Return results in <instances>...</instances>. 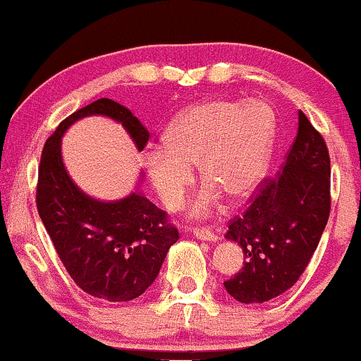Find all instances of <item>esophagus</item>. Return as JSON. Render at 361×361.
I'll use <instances>...</instances> for the list:
<instances>
[{
	"mask_svg": "<svg viewBox=\"0 0 361 361\" xmlns=\"http://www.w3.org/2000/svg\"><path fill=\"white\" fill-rule=\"evenodd\" d=\"M192 233L195 238L201 239V241H217V235L206 228H194Z\"/></svg>",
	"mask_w": 361,
	"mask_h": 361,
	"instance_id": "1",
	"label": "esophagus"
}]
</instances>
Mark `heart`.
Segmentation results:
<instances>
[{
  "label": "heart",
  "mask_w": 361,
  "mask_h": 361,
  "mask_svg": "<svg viewBox=\"0 0 361 361\" xmlns=\"http://www.w3.org/2000/svg\"><path fill=\"white\" fill-rule=\"evenodd\" d=\"M276 114L262 100H207L182 112L164 132L166 149L142 157L147 176L167 211H179L194 184L190 169L207 180L192 206L194 217L211 214L221 194L241 201L268 172L276 144Z\"/></svg>",
  "instance_id": "obj_1"
}]
</instances>
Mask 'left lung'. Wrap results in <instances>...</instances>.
I'll use <instances>...</instances> for the list:
<instances>
[{
	"instance_id": "1",
	"label": "left lung",
	"mask_w": 361,
	"mask_h": 361,
	"mask_svg": "<svg viewBox=\"0 0 361 361\" xmlns=\"http://www.w3.org/2000/svg\"><path fill=\"white\" fill-rule=\"evenodd\" d=\"M298 135L276 177H266L224 235L238 243L244 266L224 281L234 300L264 303L293 288L317 251L330 217L331 166L326 142L303 112Z\"/></svg>"
}]
</instances>
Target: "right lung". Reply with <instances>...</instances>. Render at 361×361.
Segmentation results:
<instances>
[{
    "instance_id": "1",
    "label": "right lung",
    "mask_w": 361,
    "mask_h": 361,
    "mask_svg": "<svg viewBox=\"0 0 361 361\" xmlns=\"http://www.w3.org/2000/svg\"><path fill=\"white\" fill-rule=\"evenodd\" d=\"M87 115H106L127 128L137 149L150 133L130 110L100 99L66 117L44 142L38 166L37 207L56 255L75 284L106 301L139 298L157 278L179 231L166 211L140 192L117 202H100L83 194L61 160L63 132Z\"/></svg>"
}]
</instances>
